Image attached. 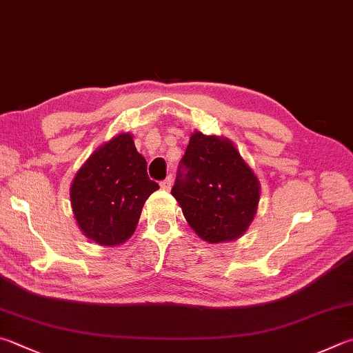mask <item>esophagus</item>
I'll use <instances>...</instances> for the list:
<instances>
[{
    "mask_svg": "<svg viewBox=\"0 0 353 353\" xmlns=\"http://www.w3.org/2000/svg\"><path fill=\"white\" fill-rule=\"evenodd\" d=\"M172 185V176H168L166 179H163L162 182H160V187H162L163 190H170Z\"/></svg>",
    "mask_w": 353,
    "mask_h": 353,
    "instance_id": "obj_1",
    "label": "esophagus"
}]
</instances>
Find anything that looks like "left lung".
Returning <instances> with one entry per match:
<instances>
[{
  "mask_svg": "<svg viewBox=\"0 0 353 353\" xmlns=\"http://www.w3.org/2000/svg\"><path fill=\"white\" fill-rule=\"evenodd\" d=\"M171 194L199 238L219 243L247 232L258 210L261 187L228 139L196 131L179 163Z\"/></svg>",
  "mask_w": 353,
  "mask_h": 353,
  "instance_id": "8db88e82",
  "label": "left lung"
}]
</instances>
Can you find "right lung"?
<instances>
[{"instance_id":"obj_1","label":"right lung","mask_w":353,"mask_h":353,"mask_svg":"<svg viewBox=\"0 0 353 353\" xmlns=\"http://www.w3.org/2000/svg\"><path fill=\"white\" fill-rule=\"evenodd\" d=\"M159 185L146 172L130 132L95 150L70 185V205L88 239L105 247L120 245L137 227L143 203Z\"/></svg>"}]
</instances>
